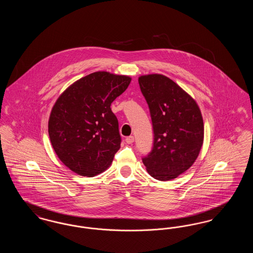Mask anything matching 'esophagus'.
Here are the masks:
<instances>
[{
  "label": "esophagus",
  "instance_id": "34e87169",
  "mask_svg": "<svg viewBox=\"0 0 253 253\" xmlns=\"http://www.w3.org/2000/svg\"><path fill=\"white\" fill-rule=\"evenodd\" d=\"M125 141H126V143H128V144H132V142L134 141V137H133L132 135L127 136L126 139H125Z\"/></svg>",
  "mask_w": 253,
  "mask_h": 253
}]
</instances>
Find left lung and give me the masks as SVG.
<instances>
[{
  "instance_id": "obj_1",
  "label": "left lung",
  "mask_w": 253,
  "mask_h": 253,
  "mask_svg": "<svg viewBox=\"0 0 253 253\" xmlns=\"http://www.w3.org/2000/svg\"><path fill=\"white\" fill-rule=\"evenodd\" d=\"M138 83L149 105L155 136L143 164L157 180L174 179L199 156L204 141L201 111L192 96L164 75H143Z\"/></svg>"
}]
</instances>
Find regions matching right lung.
Listing matches in <instances>:
<instances>
[{
	"label": "right lung",
	"instance_id": "obj_1",
	"mask_svg": "<svg viewBox=\"0 0 253 253\" xmlns=\"http://www.w3.org/2000/svg\"><path fill=\"white\" fill-rule=\"evenodd\" d=\"M132 79L106 71L92 73L67 87L51 110L48 133L60 161L83 176H95L111 165L121 148L119 121L111 103Z\"/></svg>",
	"mask_w": 253,
	"mask_h": 253
}]
</instances>
